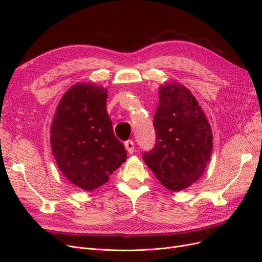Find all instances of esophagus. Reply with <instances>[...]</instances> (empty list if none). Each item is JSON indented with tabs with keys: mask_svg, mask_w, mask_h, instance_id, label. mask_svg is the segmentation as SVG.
<instances>
[{
	"mask_svg": "<svg viewBox=\"0 0 262 262\" xmlns=\"http://www.w3.org/2000/svg\"><path fill=\"white\" fill-rule=\"evenodd\" d=\"M124 146H125V149L128 150L129 154H133L134 153V143L132 141H126L124 143Z\"/></svg>",
	"mask_w": 262,
	"mask_h": 262,
	"instance_id": "obj_1",
	"label": "esophagus"
}]
</instances>
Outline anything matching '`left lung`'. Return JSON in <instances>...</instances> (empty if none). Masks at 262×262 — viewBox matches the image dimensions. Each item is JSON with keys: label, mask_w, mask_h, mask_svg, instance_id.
<instances>
[{"label": "left lung", "mask_w": 262, "mask_h": 262, "mask_svg": "<svg viewBox=\"0 0 262 262\" xmlns=\"http://www.w3.org/2000/svg\"><path fill=\"white\" fill-rule=\"evenodd\" d=\"M158 94L156 143L143 160L161 184L175 192L200 179L210 161L213 136L201 106L184 84L165 83Z\"/></svg>", "instance_id": "left-lung-1"}]
</instances>
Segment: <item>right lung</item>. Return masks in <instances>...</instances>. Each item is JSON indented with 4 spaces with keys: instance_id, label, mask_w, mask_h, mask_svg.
<instances>
[{
    "instance_id": "right-lung-1",
    "label": "right lung",
    "mask_w": 262,
    "mask_h": 262,
    "mask_svg": "<svg viewBox=\"0 0 262 262\" xmlns=\"http://www.w3.org/2000/svg\"><path fill=\"white\" fill-rule=\"evenodd\" d=\"M107 92L91 83L72 85L62 96L51 124L50 143L58 167L85 191L104 185L126 158L107 113Z\"/></svg>"
}]
</instances>
